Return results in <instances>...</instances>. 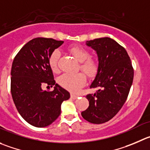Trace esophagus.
I'll list each match as a JSON object with an SVG mask.
<instances>
[{
  "label": "esophagus",
  "instance_id": "34e87169",
  "mask_svg": "<svg viewBox=\"0 0 150 150\" xmlns=\"http://www.w3.org/2000/svg\"><path fill=\"white\" fill-rule=\"evenodd\" d=\"M71 99H76L78 97H79V95H77V94L71 93Z\"/></svg>",
  "mask_w": 150,
  "mask_h": 150
}]
</instances>
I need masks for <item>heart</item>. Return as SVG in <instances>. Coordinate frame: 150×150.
I'll list each match as a JSON object with an SVG mask.
<instances>
[{
	"label": "heart",
	"mask_w": 150,
	"mask_h": 150,
	"mask_svg": "<svg viewBox=\"0 0 150 150\" xmlns=\"http://www.w3.org/2000/svg\"><path fill=\"white\" fill-rule=\"evenodd\" d=\"M69 52L74 57V58L81 62L80 68L87 76H93L97 73V61L90 57V54L86 49L80 46H71L68 49ZM60 57V51L56 49L50 55L48 63L50 68L54 72L59 71V59ZM85 76L82 73L77 74H64L59 76L58 82L62 87L71 92H77L85 85Z\"/></svg>",
	"instance_id": "b5f03b06"
}]
</instances>
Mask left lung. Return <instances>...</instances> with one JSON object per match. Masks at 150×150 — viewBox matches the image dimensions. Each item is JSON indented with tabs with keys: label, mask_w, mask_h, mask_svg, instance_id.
<instances>
[{
	"label": "left lung",
	"mask_w": 150,
	"mask_h": 150,
	"mask_svg": "<svg viewBox=\"0 0 150 150\" xmlns=\"http://www.w3.org/2000/svg\"><path fill=\"white\" fill-rule=\"evenodd\" d=\"M86 45L98 57L99 68L90 85L98 90L86 96L89 106L81 114L91 123L102 124L113 118L126 102L133 81V68L126 50L111 38L88 40Z\"/></svg>",
	"instance_id": "left-lung-1"
}]
</instances>
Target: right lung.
<instances>
[{
	"mask_svg": "<svg viewBox=\"0 0 150 150\" xmlns=\"http://www.w3.org/2000/svg\"><path fill=\"white\" fill-rule=\"evenodd\" d=\"M63 41L38 38L27 42L14 59L11 70V93L23 119L36 127H45L57 119L62 102L70 93L56 83L48 59ZM45 83L53 91H44Z\"/></svg>",
	"mask_w": 150,
	"mask_h": 150,
	"instance_id": "right-lung-1",
	"label": "right lung"
}]
</instances>
